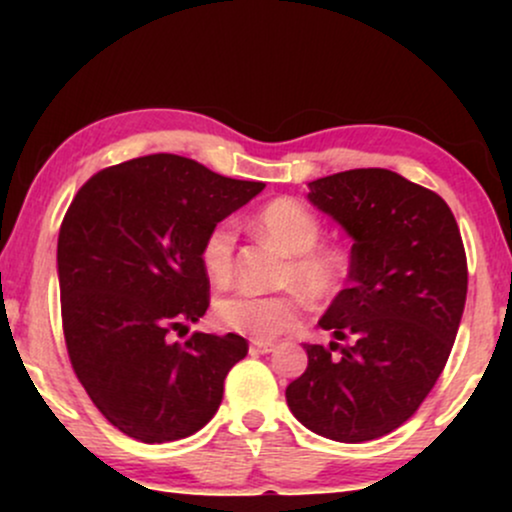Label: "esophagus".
I'll list each match as a JSON object with an SVG mask.
<instances>
[{"label": "esophagus", "instance_id": "esophagus-1", "mask_svg": "<svg viewBox=\"0 0 512 512\" xmlns=\"http://www.w3.org/2000/svg\"><path fill=\"white\" fill-rule=\"evenodd\" d=\"M274 342H252L250 349L257 351V354H269V351H274Z\"/></svg>", "mask_w": 512, "mask_h": 512}]
</instances>
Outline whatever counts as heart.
Wrapping results in <instances>:
<instances>
[{
  "instance_id": "b5f03b06",
  "label": "heart",
  "mask_w": 512,
  "mask_h": 512,
  "mask_svg": "<svg viewBox=\"0 0 512 512\" xmlns=\"http://www.w3.org/2000/svg\"><path fill=\"white\" fill-rule=\"evenodd\" d=\"M257 228L293 255L289 284H296L305 296L317 303H327L342 291L346 255L339 248L317 245L322 238V226L308 207L289 197L274 199L257 214ZM233 250H236V221L223 219L204 236L199 248V262L211 284H226L231 279ZM216 315L228 330L245 334L255 342H269L291 332L301 322L303 298L298 293H286V296L233 293L221 298Z\"/></svg>"
}]
</instances>
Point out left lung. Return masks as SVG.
I'll return each mask as SVG.
<instances>
[{"label": "left lung", "mask_w": 512, "mask_h": 512, "mask_svg": "<svg viewBox=\"0 0 512 512\" xmlns=\"http://www.w3.org/2000/svg\"><path fill=\"white\" fill-rule=\"evenodd\" d=\"M308 190L354 245L349 286L317 320L337 342L305 344L308 368L286 387V404L317 436L363 443L402 426L443 373L467 257L448 204L392 170H344Z\"/></svg>", "instance_id": "1"}]
</instances>
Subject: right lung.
<instances>
[{"label":"right lung","instance_id":"add662e5","mask_svg":"<svg viewBox=\"0 0 512 512\" xmlns=\"http://www.w3.org/2000/svg\"><path fill=\"white\" fill-rule=\"evenodd\" d=\"M264 190L192 158L151 154L105 168L76 192L57 240L62 327L79 383L129 438L170 443L219 409L240 334L170 330L209 308L202 240Z\"/></svg>","mask_w":512,"mask_h":512}]
</instances>
